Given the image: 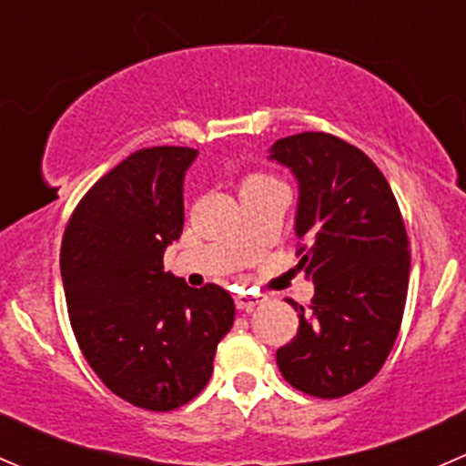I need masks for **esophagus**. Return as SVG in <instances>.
I'll return each instance as SVG.
<instances>
[{
	"mask_svg": "<svg viewBox=\"0 0 466 466\" xmlns=\"http://www.w3.org/2000/svg\"><path fill=\"white\" fill-rule=\"evenodd\" d=\"M263 299L266 298L257 293H238L237 298H234V304H237L238 311H252L255 307H259Z\"/></svg>",
	"mask_w": 466,
	"mask_h": 466,
	"instance_id": "obj_1",
	"label": "esophagus"
}]
</instances>
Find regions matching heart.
I'll use <instances>...</instances> for the list:
<instances>
[{
  "label": "heart",
  "instance_id": "obj_1",
  "mask_svg": "<svg viewBox=\"0 0 466 466\" xmlns=\"http://www.w3.org/2000/svg\"><path fill=\"white\" fill-rule=\"evenodd\" d=\"M268 180H272V177L263 176V173H252V176H248L246 180H243V187H246V185H257V182H268Z\"/></svg>",
  "mask_w": 466,
  "mask_h": 466
}]
</instances>
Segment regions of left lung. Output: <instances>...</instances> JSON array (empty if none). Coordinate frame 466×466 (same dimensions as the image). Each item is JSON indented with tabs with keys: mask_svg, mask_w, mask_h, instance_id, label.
Instances as JSON below:
<instances>
[{
	"mask_svg": "<svg viewBox=\"0 0 466 466\" xmlns=\"http://www.w3.org/2000/svg\"><path fill=\"white\" fill-rule=\"evenodd\" d=\"M270 159L299 185L298 266L316 286L293 304L298 336L277 365L299 392L338 399L379 374L401 327L410 250L397 198L377 164L329 133L277 139Z\"/></svg>",
	"mask_w": 466,
	"mask_h": 466,
	"instance_id": "8db88e82",
	"label": "left lung"
}]
</instances>
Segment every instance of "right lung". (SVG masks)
Segmentation results:
<instances>
[{
    "label": "right lung",
    "instance_id": "add662e5",
    "mask_svg": "<svg viewBox=\"0 0 466 466\" xmlns=\"http://www.w3.org/2000/svg\"><path fill=\"white\" fill-rule=\"evenodd\" d=\"M196 155L185 146L135 150L83 196L60 248L69 322L89 368L116 397L153 412L200 394L234 324L228 290L191 289L164 272Z\"/></svg>",
    "mask_w": 466,
    "mask_h": 466
}]
</instances>
